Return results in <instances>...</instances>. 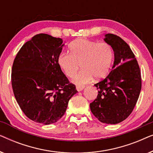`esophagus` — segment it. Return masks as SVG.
<instances>
[{
	"instance_id": "34e87169",
	"label": "esophagus",
	"mask_w": 153,
	"mask_h": 153,
	"mask_svg": "<svg viewBox=\"0 0 153 153\" xmlns=\"http://www.w3.org/2000/svg\"><path fill=\"white\" fill-rule=\"evenodd\" d=\"M85 88L84 85H77L76 86V90H77V91H81L83 88Z\"/></svg>"
}]
</instances>
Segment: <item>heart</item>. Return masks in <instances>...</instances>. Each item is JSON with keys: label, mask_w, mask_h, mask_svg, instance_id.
I'll list each match as a JSON object with an SVG mask.
<instances>
[{"label": "heart", "mask_w": 153, "mask_h": 153, "mask_svg": "<svg viewBox=\"0 0 153 153\" xmlns=\"http://www.w3.org/2000/svg\"><path fill=\"white\" fill-rule=\"evenodd\" d=\"M70 53L62 52L58 55V66L67 76L72 78L80 68V72L75 75L73 81L77 84H84L95 77L104 78L111 68L114 51L110 44L97 42L86 39H78L69 45Z\"/></svg>", "instance_id": "b5f03b06"}]
</instances>
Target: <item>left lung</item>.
<instances>
[{"label": "left lung", "mask_w": 153, "mask_h": 153, "mask_svg": "<svg viewBox=\"0 0 153 153\" xmlns=\"http://www.w3.org/2000/svg\"><path fill=\"white\" fill-rule=\"evenodd\" d=\"M104 41L114 49V66L105 79L95 84L98 95L90 107L100 122L117 124L131 114L137 104L141 89V71L134 54L122 38L108 33Z\"/></svg>", "instance_id": "1"}]
</instances>
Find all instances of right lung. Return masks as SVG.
<instances>
[{
  "mask_svg": "<svg viewBox=\"0 0 153 153\" xmlns=\"http://www.w3.org/2000/svg\"><path fill=\"white\" fill-rule=\"evenodd\" d=\"M62 43V39L49 35H35L22 46L12 65V86L16 102L29 119L43 125L59 120L77 93L58 65Z\"/></svg>",
  "mask_w": 153,
  "mask_h": 153,
  "instance_id": "add662e5",
  "label": "right lung"
}]
</instances>
